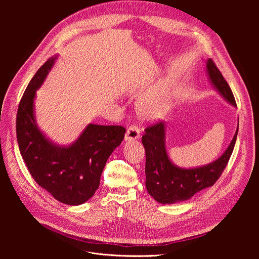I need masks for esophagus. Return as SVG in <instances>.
<instances>
[{
    "instance_id": "1",
    "label": "esophagus",
    "mask_w": 259,
    "mask_h": 259,
    "mask_svg": "<svg viewBox=\"0 0 259 259\" xmlns=\"http://www.w3.org/2000/svg\"><path fill=\"white\" fill-rule=\"evenodd\" d=\"M140 136V129L137 125H131L129 126V128L127 129L126 135H125V140H135L138 139Z\"/></svg>"
}]
</instances>
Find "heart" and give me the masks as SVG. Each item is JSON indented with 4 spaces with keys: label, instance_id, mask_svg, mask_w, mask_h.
I'll return each instance as SVG.
<instances>
[{
    "label": "heart",
    "instance_id": "1",
    "mask_svg": "<svg viewBox=\"0 0 259 259\" xmlns=\"http://www.w3.org/2000/svg\"><path fill=\"white\" fill-rule=\"evenodd\" d=\"M163 100L160 96L143 97L139 102V112L144 117H155L163 107Z\"/></svg>",
    "mask_w": 259,
    "mask_h": 259
}]
</instances>
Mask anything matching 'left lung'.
Segmentation results:
<instances>
[{"instance_id":"8db88e82","label":"left lung","mask_w":259,"mask_h":259,"mask_svg":"<svg viewBox=\"0 0 259 259\" xmlns=\"http://www.w3.org/2000/svg\"><path fill=\"white\" fill-rule=\"evenodd\" d=\"M206 69L215 89L237 106L234 94L214 61L207 60ZM238 129L224 155L214 162L198 168L183 169L169 160L165 146V124L157 122L147 126L141 138L145 150V186L149 194L159 203L173 204L189 200L198 192L212 187L224 172L233 154Z\"/></svg>"}]
</instances>
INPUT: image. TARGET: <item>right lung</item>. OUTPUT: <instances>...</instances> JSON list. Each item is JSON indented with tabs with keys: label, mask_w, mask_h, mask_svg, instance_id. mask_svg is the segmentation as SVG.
<instances>
[{
	"label": "right lung",
	"mask_w": 259,
	"mask_h": 259,
	"mask_svg": "<svg viewBox=\"0 0 259 259\" xmlns=\"http://www.w3.org/2000/svg\"><path fill=\"white\" fill-rule=\"evenodd\" d=\"M57 56L49 58L35 72L19 102L16 135L22 159L34 181L57 201L81 205L93 197L108 157L124 139L122 126L89 124L68 146L51 142L35 124L33 99Z\"/></svg>",
	"instance_id": "obj_1"
}]
</instances>
